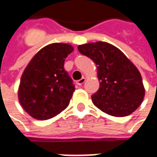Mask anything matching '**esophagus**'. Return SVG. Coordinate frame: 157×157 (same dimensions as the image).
<instances>
[{
    "instance_id": "34e87169",
    "label": "esophagus",
    "mask_w": 157,
    "mask_h": 157,
    "mask_svg": "<svg viewBox=\"0 0 157 157\" xmlns=\"http://www.w3.org/2000/svg\"><path fill=\"white\" fill-rule=\"evenodd\" d=\"M85 81H86V78H82L80 79L77 80V81H76V84H77L78 86H81V85H83V84L85 83Z\"/></svg>"
}]
</instances>
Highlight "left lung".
Instances as JSON below:
<instances>
[{
  "mask_svg": "<svg viewBox=\"0 0 157 157\" xmlns=\"http://www.w3.org/2000/svg\"><path fill=\"white\" fill-rule=\"evenodd\" d=\"M78 49L97 65L100 88L92 95L94 105L116 117L136 111L142 104L145 89L140 71L123 52L105 42L82 44Z\"/></svg>",
  "mask_w": 157,
  "mask_h": 157,
  "instance_id": "left-lung-1",
  "label": "left lung"
}]
</instances>
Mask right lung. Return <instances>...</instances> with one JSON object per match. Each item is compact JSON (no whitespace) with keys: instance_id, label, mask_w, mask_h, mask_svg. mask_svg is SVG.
Returning <instances> with one entry per match:
<instances>
[{"instance_id":"add662e5","label":"right lung","mask_w":157,"mask_h":157,"mask_svg":"<svg viewBox=\"0 0 157 157\" xmlns=\"http://www.w3.org/2000/svg\"><path fill=\"white\" fill-rule=\"evenodd\" d=\"M73 47L55 43L44 47L30 60L20 81L18 98L22 108L36 120H49L64 110L75 91L63 68Z\"/></svg>"}]
</instances>
